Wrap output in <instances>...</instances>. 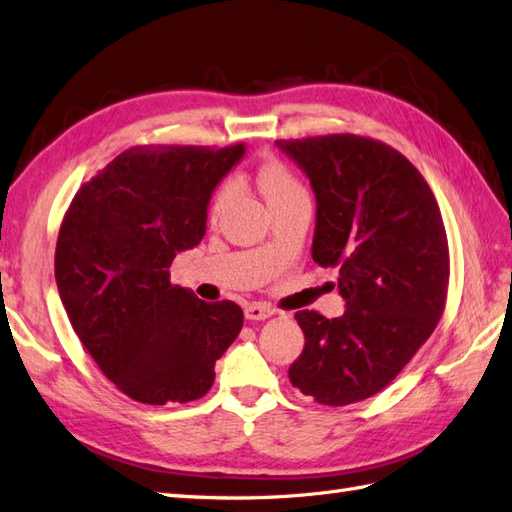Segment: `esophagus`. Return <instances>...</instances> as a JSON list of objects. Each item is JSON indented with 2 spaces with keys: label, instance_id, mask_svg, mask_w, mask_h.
I'll return each instance as SVG.
<instances>
[{
  "label": "esophagus",
  "instance_id": "1",
  "mask_svg": "<svg viewBox=\"0 0 512 512\" xmlns=\"http://www.w3.org/2000/svg\"><path fill=\"white\" fill-rule=\"evenodd\" d=\"M274 315V309L263 302H252L245 306V317L247 320H267V317Z\"/></svg>",
  "mask_w": 512,
  "mask_h": 512
}]
</instances>
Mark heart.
Instances as JSON below:
<instances>
[{
	"label": "heart",
	"instance_id": "1",
	"mask_svg": "<svg viewBox=\"0 0 512 512\" xmlns=\"http://www.w3.org/2000/svg\"><path fill=\"white\" fill-rule=\"evenodd\" d=\"M256 184L263 192V197L271 208L282 206L291 199L306 197V188L302 181L291 173V168L287 164H282L280 160H269L265 164H260L258 173H256ZM234 197V184L230 179L221 181L217 190L212 192L210 203H208V217L210 221H217L221 217V212L225 210L227 203Z\"/></svg>",
	"mask_w": 512,
	"mask_h": 512
}]
</instances>
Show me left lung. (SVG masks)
I'll list each match as a JSON object with an SVG mask.
<instances>
[{
  "label": "left lung",
  "mask_w": 512,
  "mask_h": 512,
  "mask_svg": "<svg viewBox=\"0 0 512 512\" xmlns=\"http://www.w3.org/2000/svg\"><path fill=\"white\" fill-rule=\"evenodd\" d=\"M317 199L313 260L337 267L342 317L298 311L304 350L293 388L344 407L381 392L440 322L449 243L438 201L416 166L381 140L328 133L278 140Z\"/></svg>",
  "instance_id": "left-lung-1"
}]
</instances>
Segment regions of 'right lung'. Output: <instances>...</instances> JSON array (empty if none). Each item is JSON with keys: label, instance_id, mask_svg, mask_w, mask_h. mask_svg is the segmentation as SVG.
<instances>
[{"label": "right lung", "instance_id": "obj_1", "mask_svg": "<svg viewBox=\"0 0 512 512\" xmlns=\"http://www.w3.org/2000/svg\"><path fill=\"white\" fill-rule=\"evenodd\" d=\"M243 153L245 144L131 146L65 212L56 287L78 339L133 401L201 399L241 333V306L173 285L170 265L206 234L212 190Z\"/></svg>", "mask_w": 512, "mask_h": 512}]
</instances>
